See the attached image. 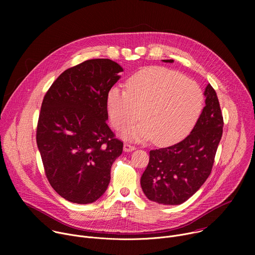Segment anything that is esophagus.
<instances>
[{"label": "esophagus", "instance_id": "obj_1", "mask_svg": "<svg viewBox=\"0 0 255 255\" xmlns=\"http://www.w3.org/2000/svg\"><path fill=\"white\" fill-rule=\"evenodd\" d=\"M133 150H135V146H133V145L128 144V143L124 144V151L125 152H130V151H133Z\"/></svg>", "mask_w": 255, "mask_h": 255}]
</instances>
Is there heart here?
Segmentation results:
<instances>
[{
  "instance_id": "b5f03b06",
  "label": "heart",
  "mask_w": 255,
  "mask_h": 255,
  "mask_svg": "<svg viewBox=\"0 0 255 255\" xmlns=\"http://www.w3.org/2000/svg\"><path fill=\"white\" fill-rule=\"evenodd\" d=\"M203 106V93L192 80L164 67H150L132 76L126 90L114 86L107 95L112 126L122 130L140 118L141 123L122 136L133 141L153 138L157 145L171 144L194 126Z\"/></svg>"
}]
</instances>
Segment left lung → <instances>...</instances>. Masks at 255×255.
Instances as JSON below:
<instances>
[{
	"instance_id": "8db88e82",
	"label": "left lung",
	"mask_w": 255,
	"mask_h": 255,
	"mask_svg": "<svg viewBox=\"0 0 255 255\" xmlns=\"http://www.w3.org/2000/svg\"><path fill=\"white\" fill-rule=\"evenodd\" d=\"M172 63L173 59H163ZM206 106L192 132L169 147L150 150L140 184L152 202L180 205L191 198L211 173L223 133V117L215 90L207 85Z\"/></svg>"
}]
</instances>
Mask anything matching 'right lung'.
<instances>
[{
	"mask_svg": "<svg viewBox=\"0 0 255 255\" xmlns=\"http://www.w3.org/2000/svg\"><path fill=\"white\" fill-rule=\"evenodd\" d=\"M123 68L108 58L64 70L44 96L36 141L49 184L71 203L101 198L123 142L109 128L107 95Z\"/></svg>",
	"mask_w": 255,
	"mask_h": 255,
	"instance_id": "add662e5",
	"label": "right lung"
}]
</instances>
